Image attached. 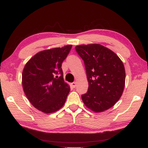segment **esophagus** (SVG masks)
Segmentation results:
<instances>
[{"mask_svg": "<svg viewBox=\"0 0 148 148\" xmlns=\"http://www.w3.org/2000/svg\"><path fill=\"white\" fill-rule=\"evenodd\" d=\"M71 86L72 87H73V88H75L76 86V82H72V83H71Z\"/></svg>", "mask_w": 148, "mask_h": 148, "instance_id": "34e87169", "label": "esophagus"}]
</instances>
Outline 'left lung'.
Wrapping results in <instances>:
<instances>
[{"mask_svg":"<svg viewBox=\"0 0 148 148\" xmlns=\"http://www.w3.org/2000/svg\"><path fill=\"white\" fill-rule=\"evenodd\" d=\"M84 60L89 87L82 95L84 104L95 112L110 108L121 98L125 83L123 63L117 55L101 44L76 46Z\"/></svg>","mask_w":148,"mask_h":148,"instance_id":"obj_1","label":"left lung"}]
</instances>
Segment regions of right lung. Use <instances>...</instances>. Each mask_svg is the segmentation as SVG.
Instances as JSON below:
<instances>
[{
    "instance_id": "obj_1",
    "label": "right lung",
    "mask_w": 148,
    "mask_h": 148,
    "mask_svg": "<svg viewBox=\"0 0 148 148\" xmlns=\"http://www.w3.org/2000/svg\"><path fill=\"white\" fill-rule=\"evenodd\" d=\"M72 46L38 52L23 69L22 85L25 94L32 106L46 114L61 108L71 90L64 81L61 66Z\"/></svg>"
}]
</instances>
